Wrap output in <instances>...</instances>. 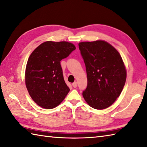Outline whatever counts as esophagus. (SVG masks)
I'll list each match as a JSON object with an SVG mask.
<instances>
[{"mask_svg":"<svg viewBox=\"0 0 147 147\" xmlns=\"http://www.w3.org/2000/svg\"><path fill=\"white\" fill-rule=\"evenodd\" d=\"M72 85H73V87L74 88H76V87H77V82H75L73 83V84H72Z\"/></svg>","mask_w":147,"mask_h":147,"instance_id":"1","label":"esophagus"}]
</instances>
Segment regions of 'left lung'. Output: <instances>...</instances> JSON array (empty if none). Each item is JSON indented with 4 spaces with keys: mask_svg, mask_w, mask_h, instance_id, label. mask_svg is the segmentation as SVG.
<instances>
[{
    "mask_svg": "<svg viewBox=\"0 0 147 147\" xmlns=\"http://www.w3.org/2000/svg\"><path fill=\"white\" fill-rule=\"evenodd\" d=\"M87 75V87L83 92L90 107L103 110L110 106L121 94L126 76L120 53L101 40L78 44Z\"/></svg>",
    "mask_w": 147,
    "mask_h": 147,
    "instance_id": "left-lung-1",
    "label": "left lung"
}]
</instances>
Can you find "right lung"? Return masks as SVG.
I'll use <instances>...</instances> for the list:
<instances>
[{
	"instance_id": "add662e5",
	"label": "right lung",
	"mask_w": 147,
	"mask_h": 147,
	"mask_svg": "<svg viewBox=\"0 0 147 147\" xmlns=\"http://www.w3.org/2000/svg\"><path fill=\"white\" fill-rule=\"evenodd\" d=\"M76 49L66 41H47L34 50L28 59L25 84L32 99L46 109L59 106L70 89L63 76L60 61Z\"/></svg>"
}]
</instances>
